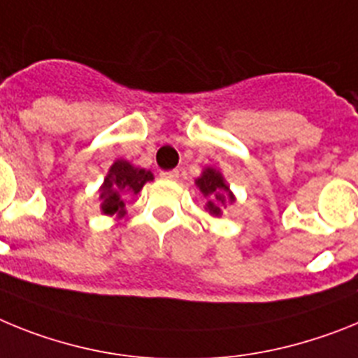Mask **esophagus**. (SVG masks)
<instances>
[{
	"instance_id": "1",
	"label": "esophagus",
	"mask_w": 358,
	"mask_h": 358,
	"mask_svg": "<svg viewBox=\"0 0 358 358\" xmlns=\"http://www.w3.org/2000/svg\"><path fill=\"white\" fill-rule=\"evenodd\" d=\"M160 178L162 180H167V182H175V180L178 178V171H176V169H173V171H162Z\"/></svg>"
}]
</instances>
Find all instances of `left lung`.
Listing matches in <instances>:
<instances>
[{
    "mask_svg": "<svg viewBox=\"0 0 358 358\" xmlns=\"http://www.w3.org/2000/svg\"><path fill=\"white\" fill-rule=\"evenodd\" d=\"M194 183H196V187L200 189V192L207 200L205 210L213 214V216H222L223 207L236 201L234 192L231 191L229 183L225 182L222 173L214 169V167H205L201 171V175L194 180Z\"/></svg>",
    "mask_w": 358,
    "mask_h": 358,
    "instance_id": "left-lung-1",
    "label": "left lung"
}]
</instances>
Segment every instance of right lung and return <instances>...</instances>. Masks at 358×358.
<instances>
[{"mask_svg": "<svg viewBox=\"0 0 358 358\" xmlns=\"http://www.w3.org/2000/svg\"><path fill=\"white\" fill-rule=\"evenodd\" d=\"M153 178L151 171L135 167L122 158L115 160L99 187L101 213L106 216L122 217L126 214V198L138 194L145 183Z\"/></svg>", "mask_w": 358, "mask_h": 358, "instance_id": "obj_1", "label": "right lung"}]
</instances>
